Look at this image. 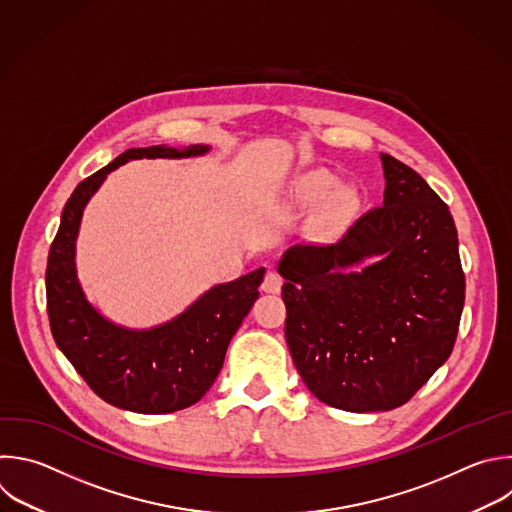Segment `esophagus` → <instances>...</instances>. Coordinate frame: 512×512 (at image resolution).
<instances>
[{"instance_id":"esophagus-1","label":"esophagus","mask_w":512,"mask_h":512,"mask_svg":"<svg viewBox=\"0 0 512 512\" xmlns=\"http://www.w3.org/2000/svg\"><path fill=\"white\" fill-rule=\"evenodd\" d=\"M281 285H283V279H281L277 273L269 271V273L265 275V281H263V291H265V293H279V291H281Z\"/></svg>"}]
</instances>
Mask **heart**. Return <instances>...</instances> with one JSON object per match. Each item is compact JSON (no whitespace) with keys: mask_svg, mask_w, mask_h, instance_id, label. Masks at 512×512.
Masks as SVG:
<instances>
[{"mask_svg":"<svg viewBox=\"0 0 512 512\" xmlns=\"http://www.w3.org/2000/svg\"><path fill=\"white\" fill-rule=\"evenodd\" d=\"M325 185H327V189H331V191L335 189V185H333V183H325Z\"/></svg>","mask_w":512,"mask_h":512,"instance_id":"b5f03b06","label":"heart"}]
</instances>
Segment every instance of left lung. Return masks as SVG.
<instances>
[{
  "instance_id": "1",
  "label": "left lung",
  "mask_w": 512,
  "mask_h": 512,
  "mask_svg": "<svg viewBox=\"0 0 512 512\" xmlns=\"http://www.w3.org/2000/svg\"><path fill=\"white\" fill-rule=\"evenodd\" d=\"M384 203L333 245H295L277 265L285 339L307 390L346 412L406 404L452 354L464 307L446 203L380 154Z\"/></svg>"
}]
</instances>
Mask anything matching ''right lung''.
I'll return each mask as SVG.
<instances>
[{
  "label": "right lung",
  "instance_id": "1",
  "mask_svg": "<svg viewBox=\"0 0 512 512\" xmlns=\"http://www.w3.org/2000/svg\"><path fill=\"white\" fill-rule=\"evenodd\" d=\"M207 144L128 148L82 181L68 199L46 269L48 317L56 346L104 402L138 412L168 414L197 404L217 380L231 337L259 297L265 267L219 283L183 313L148 329L104 317L88 299L76 271V239L84 209L114 168L140 158H191Z\"/></svg>",
  "mask_w": 512,
  "mask_h": 512
}]
</instances>
